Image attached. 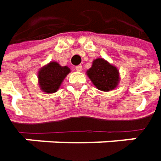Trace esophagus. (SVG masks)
Here are the masks:
<instances>
[{
    "instance_id": "1",
    "label": "esophagus",
    "mask_w": 161,
    "mask_h": 161,
    "mask_svg": "<svg viewBox=\"0 0 161 161\" xmlns=\"http://www.w3.org/2000/svg\"><path fill=\"white\" fill-rule=\"evenodd\" d=\"M75 69H76V71H82V66H81V65H77V66L75 67Z\"/></svg>"
}]
</instances>
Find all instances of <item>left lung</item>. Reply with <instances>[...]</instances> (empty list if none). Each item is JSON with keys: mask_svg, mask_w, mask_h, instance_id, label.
I'll use <instances>...</instances> for the list:
<instances>
[{"mask_svg": "<svg viewBox=\"0 0 161 161\" xmlns=\"http://www.w3.org/2000/svg\"><path fill=\"white\" fill-rule=\"evenodd\" d=\"M87 73L93 84L102 91L114 90L119 81V73L116 67L102 58L96 59Z\"/></svg>", "mask_w": 161, "mask_h": 161, "instance_id": "1", "label": "left lung"}]
</instances>
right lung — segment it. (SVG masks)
<instances>
[{"label": "right lung", "mask_w": 161, "mask_h": 161, "mask_svg": "<svg viewBox=\"0 0 161 161\" xmlns=\"http://www.w3.org/2000/svg\"><path fill=\"white\" fill-rule=\"evenodd\" d=\"M69 72L70 69L67 66H61L55 62L46 65L38 72L41 90L47 93L55 92Z\"/></svg>", "instance_id": "right-lung-1"}]
</instances>
